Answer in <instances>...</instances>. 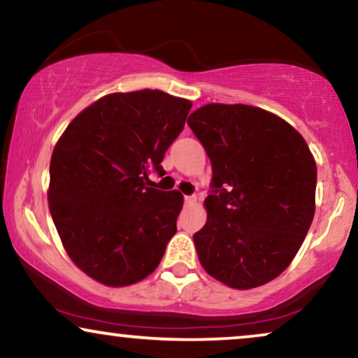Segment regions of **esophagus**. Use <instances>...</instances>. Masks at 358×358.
Here are the masks:
<instances>
[{"mask_svg": "<svg viewBox=\"0 0 358 358\" xmlns=\"http://www.w3.org/2000/svg\"><path fill=\"white\" fill-rule=\"evenodd\" d=\"M194 201H196V194H188V196H185V203H187V205H192Z\"/></svg>", "mask_w": 358, "mask_h": 358, "instance_id": "esophagus-1", "label": "esophagus"}]
</instances>
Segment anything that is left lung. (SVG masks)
<instances>
[{"label": "left lung", "instance_id": "left-lung-1", "mask_svg": "<svg viewBox=\"0 0 358 358\" xmlns=\"http://www.w3.org/2000/svg\"><path fill=\"white\" fill-rule=\"evenodd\" d=\"M188 125L210 157L206 224L193 234L210 275L262 286L299 251L315 211L317 166L302 135L262 108L208 103Z\"/></svg>", "mask_w": 358, "mask_h": 358}]
</instances>
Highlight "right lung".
<instances>
[{
  "mask_svg": "<svg viewBox=\"0 0 358 358\" xmlns=\"http://www.w3.org/2000/svg\"><path fill=\"white\" fill-rule=\"evenodd\" d=\"M192 102L162 90L99 99L67 125L49 166V211L79 269L112 287L152 274L176 233L183 196L147 187Z\"/></svg>",
  "mask_w": 358,
  "mask_h": 358,
  "instance_id": "obj_1",
  "label": "right lung"
}]
</instances>
